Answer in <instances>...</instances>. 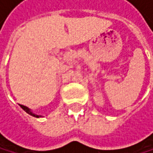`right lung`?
Masks as SVG:
<instances>
[{
    "instance_id": "1",
    "label": "right lung",
    "mask_w": 153,
    "mask_h": 153,
    "mask_svg": "<svg viewBox=\"0 0 153 153\" xmlns=\"http://www.w3.org/2000/svg\"><path fill=\"white\" fill-rule=\"evenodd\" d=\"M20 106L25 111V112L27 113V114H29V115H31V116H33V117H39L40 116H37V115H35V114H33L32 112H31V111H30V109H29V108H27L26 106H25V105H20Z\"/></svg>"
}]
</instances>
